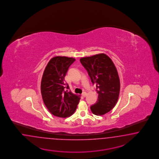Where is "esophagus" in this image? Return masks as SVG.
Segmentation results:
<instances>
[{
    "mask_svg": "<svg viewBox=\"0 0 159 159\" xmlns=\"http://www.w3.org/2000/svg\"><path fill=\"white\" fill-rule=\"evenodd\" d=\"M82 96L83 97H85L87 96V93L86 92H83V93H82Z\"/></svg>",
    "mask_w": 159,
    "mask_h": 159,
    "instance_id": "esophagus-1",
    "label": "esophagus"
}]
</instances>
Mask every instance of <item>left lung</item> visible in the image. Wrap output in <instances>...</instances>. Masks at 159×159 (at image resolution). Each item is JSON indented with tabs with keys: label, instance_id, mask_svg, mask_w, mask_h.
<instances>
[{
	"label": "left lung",
	"instance_id": "8db88e82",
	"mask_svg": "<svg viewBox=\"0 0 159 159\" xmlns=\"http://www.w3.org/2000/svg\"><path fill=\"white\" fill-rule=\"evenodd\" d=\"M98 94L96 103L90 107L92 112L102 116L111 111L118 100L120 81L116 66L104 53L80 58Z\"/></svg>",
	"mask_w": 159,
	"mask_h": 159
}]
</instances>
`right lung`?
<instances>
[{
	"label": "right lung",
	"mask_w": 159,
	"mask_h": 159,
	"mask_svg": "<svg viewBox=\"0 0 159 159\" xmlns=\"http://www.w3.org/2000/svg\"><path fill=\"white\" fill-rule=\"evenodd\" d=\"M75 59L66 57L52 58L45 67L41 83V92L44 104L54 116L66 118L76 111L80 95L66 90L69 87L65 77Z\"/></svg>",
	"instance_id": "right-lung-1"
}]
</instances>
